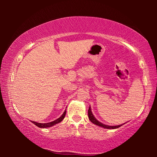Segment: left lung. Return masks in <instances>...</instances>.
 <instances>
[{
  "label": "left lung",
  "mask_w": 157,
  "mask_h": 157,
  "mask_svg": "<svg viewBox=\"0 0 157 157\" xmlns=\"http://www.w3.org/2000/svg\"><path fill=\"white\" fill-rule=\"evenodd\" d=\"M88 115H89V120L91 121L92 123L96 124V125H97L98 126H101V127H103V128H117L121 126V125H118V126H109V125H106V124H104L102 123H101L100 121H98L97 119H96L95 117H94L93 113L91 112V107H89V111H88Z\"/></svg>",
  "instance_id": "left-lung-1"
}]
</instances>
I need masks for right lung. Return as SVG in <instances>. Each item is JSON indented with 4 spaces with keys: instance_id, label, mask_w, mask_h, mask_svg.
Here are the masks:
<instances>
[{
    "instance_id": "1",
    "label": "right lung",
    "mask_w": 157,
    "mask_h": 157,
    "mask_svg": "<svg viewBox=\"0 0 157 157\" xmlns=\"http://www.w3.org/2000/svg\"><path fill=\"white\" fill-rule=\"evenodd\" d=\"M66 111H65L63 112V114L60 118L59 119H57L56 120H55V121H51V122H49V123H46V124H41V123H38V122H35V121H31L32 123H33L35 125H36L38 126V127H40V128H47V127H51V126H52L53 125H55V124H56L58 123H59V122H61L62 120L64 119V117H65L66 116Z\"/></svg>"
}]
</instances>
